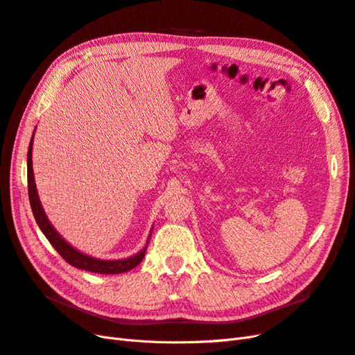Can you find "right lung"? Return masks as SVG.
Segmentation results:
<instances>
[{"instance_id": "right-lung-1", "label": "right lung", "mask_w": 355, "mask_h": 355, "mask_svg": "<svg viewBox=\"0 0 355 355\" xmlns=\"http://www.w3.org/2000/svg\"><path fill=\"white\" fill-rule=\"evenodd\" d=\"M33 139L29 143L28 147V196H29V204H31V209L34 218L37 221L38 227L42 229L46 238L49 239L50 244L53 245V248L59 252L60 257H62L67 263H69L71 266L78 268V269H85L89 272H95V273H121V272H128L130 269H134L138 266L141 261H143L146 256V248L143 251H139L138 254L125 259V260H98L94 257H89L83 252L77 251L76 248L71 247L68 242H65L58 232L53 229V226L50 225V221L47 220L43 207L40 204L38 193H37V187H35V181H34V172H33Z\"/></svg>"}]
</instances>
